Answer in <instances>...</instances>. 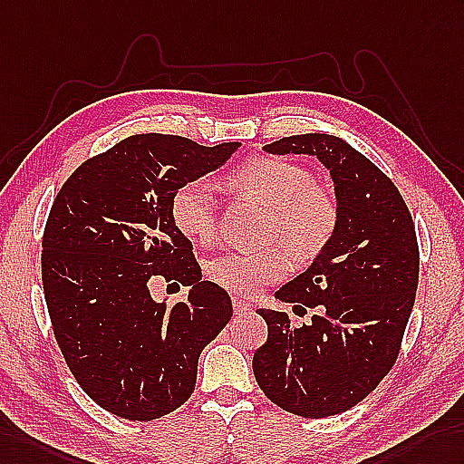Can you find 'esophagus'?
<instances>
[{"mask_svg":"<svg viewBox=\"0 0 464 464\" xmlns=\"http://www.w3.org/2000/svg\"><path fill=\"white\" fill-rule=\"evenodd\" d=\"M232 307H234L236 314H246V313L252 311V303H247L240 297H232Z\"/></svg>","mask_w":464,"mask_h":464,"instance_id":"esophagus-1","label":"esophagus"}]
</instances>
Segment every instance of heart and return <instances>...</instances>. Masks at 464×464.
<instances>
[{
  "instance_id": "1",
  "label": "heart",
  "mask_w": 464,
  "mask_h": 464,
  "mask_svg": "<svg viewBox=\"0 0 464 464\" xmlns=\"http://www.w3.org/2000/svg\"><path fill=\"white\" fill-rule=\"evenodd\" d=\"M236 193L252 198L269 214L266 242H276L299 264L317 257L336 230L338 210L323 188L314 187L307 167L279 157L257 155L226 177ZM171 217L179 232L190 240L207 242L217 232V198L208 180H188L171 200ZM289 259L279 247L264 252H226L212 257L207 274L226 291L252 295L284 279Z\"/></svg>"
}]
</instances>
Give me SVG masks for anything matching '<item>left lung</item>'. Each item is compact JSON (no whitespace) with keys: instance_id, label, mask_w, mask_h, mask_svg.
Segmentation results:
<instances>
[{"instance_id":"obj_1","label":"left lung","mask_w":464,"mask_h":464,"mask_svg":"<svg viewBox=\"0 0 464 464\" xmlns=\"http://www.w3.org/2000/svg\"><path fill=\"white\" fill-rule=\"evenodd\" d=\"M271 155H311L334 185L338 222L307 271L276 291L287 313L257 309L267 341L254 354L257 386L281 410L329 417L354 408L388 374L413 309L420 250L411 214L392 180L344 140L291 135L264 147Z\"/></svg>"}]
</instances>
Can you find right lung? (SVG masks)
<instances>
[{"mask_svg": "<svg viewBox=\"0 0 464 464\" xmlns=\"http://www.w3.org/2000/svg\"><path fill=\"white\" fill-rule=\"evenodd\" d=\"M238 150L131 135L84 161L54 198L41 266L56 343L81 388L123 420L180 408L195 392L202 348L232 317L228 293L202 281L171 200ZM155 275L190 285L188 301L157 304Z\"/></svg>", "mask_w": 464, "mask_h": 464, "instance_id": "1", "label": "right lung"}]
</instances>
